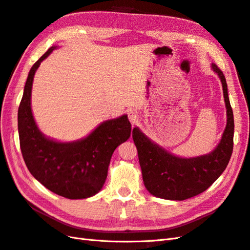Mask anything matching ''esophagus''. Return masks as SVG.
Segmentation results:
<instances>
[{
  "instance_id": "1",
  "label": "esophagus",
  "mask_w": 250,
  "mask_h": 250,
  "mask_svg": "<svg viewBox=\"0 0 250 250\" xmlns=\"http://www.w3.org/2000/svg\"><path fill=\"white\" fill-rule=\"evenodd\" d=\"M127 118H129L132 125H136L138 123V115L135 111H130L129 114H127Z\"/></svg>"
}]
</instances>
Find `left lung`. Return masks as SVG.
Segmentation results:
<instances>
[{"mask_svg":"<svg viewBox=\"0 0 250 250\" xmlns=\"http://www.w3.org/2000/svg\"><path fill=\"white\" fill-rule=\"evenodd\" d=\"M212 69L222 81L227 110L225 131L212 152L198 157H177L151 142L138 127L133 129L144 184L152 195L172 201L187 200L207 190L227 167L233 149V113L225 76L215 64Z\"/></svg>","mask_w":250,"mask_h":250,"instance_id":"left-lung-1","label":"left lung"}]
</instances>
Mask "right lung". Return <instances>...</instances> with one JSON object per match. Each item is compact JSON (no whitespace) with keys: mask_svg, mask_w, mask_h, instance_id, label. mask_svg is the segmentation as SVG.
Segmentation results:
<instances>
[{"mask_svg":"<svg viewBox=\"0 0 250 250\" xmlns=\"http://www.w3.org/2000/svg\"><path fill=\"white\" fill-rule=\"evenodd\" d=\"M56 47H50L30 68L18 111L21 152L29 172L44 187L60 196L79 200L95 195L106 180L111 157L131 135L126 115L106 120L85 138L59 143L38 129L31 113V87L36 70Z\"/></svg>","mask_w":250,"mask_h":250,"instance_id":"1","label":"right lung"}]
</instances>
